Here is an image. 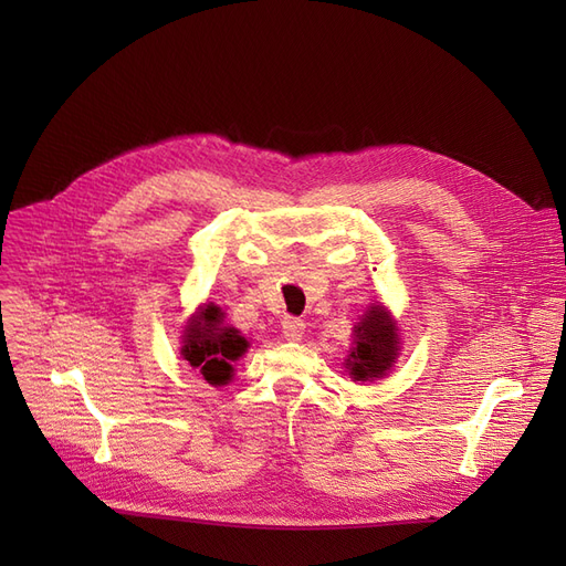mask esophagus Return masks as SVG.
Segmentation results:
<instances>
[{"label":"esophagus","mask_w":566,"mask_h":566,"mask_svg":"<svg viewBox=\"0 0 566 566\" xmlns=\"http://www.w3.org/2000/svg\"><path fill=\"white\" fill-rule=\"evenodd\" d=\"M282 333L289 342H298L305 335V323L301 318H295V316H284Z\"/></svg>","instance_id":"1"}]
</instances>
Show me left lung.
<instances>
[{"label":"left lung","mask_w":566,"mask_h":566,"mask_svg":"<svg viewBox=\"0 0 566 566\" xmlns=\"http://www.w3.org/2000/svg\"><path fill=\"white\" fill-rule=\"evenodd\" d=\"M397 325L382 305H371L355 325V346L346 360V369L355 380L380 378L397 360Z\"/></svg>","instance_id":"obj_1"}]
</instances>
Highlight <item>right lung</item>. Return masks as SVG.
<instances>
[{
    "mask_svg": "<svg viewBox=\"0 0 566 566\" xmlns=\"http://www.w3.org/2000/svg\"><path fill=\"white\" fill-rule=\"evenodd\" d=\"M184 358L190 367L199 369L211 385L231 380V363H235L248 348L245 337L222 325V312L216 305H206L186 328Z\"/></svg>",
    "mask_w": 566,
    "mask_h": 566,
    "instance_id": "right-lung-1",
    "label": "right lung"
}]
</instances>
